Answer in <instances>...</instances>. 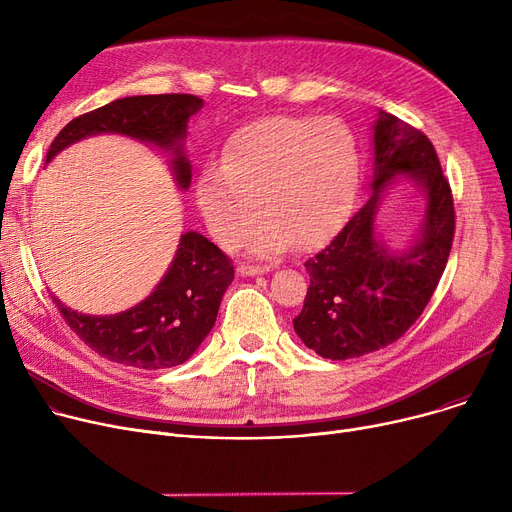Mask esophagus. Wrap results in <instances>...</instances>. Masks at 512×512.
I'll return each instance as SVG.
<instances>
[{
  "label": "esophagus",
  "mask_w": 512,
  "mask_h": 512,
  "mask_svg": "<svg viewBox=\"0 0 512 512\" xmlns=\"http://www.w3.org/2000/svg\"><path fill=\"white\" fill-rule=\"evenodd\" d=\"M236 272L240 276H257V274H267L270 272V267L267 265H251V263H240L236 267Z\"/></svg>",
  "instance_id": "obj_1"
}]
</instances>
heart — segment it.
<instances>
[{"instance_id": "1", "label": "heart", "mask_w": 512, "mask_h": 512, "mask_svg": "<svg viewBox=\"0 0 512 512\" xmlns=\"http://www.w3.org/2000/svg\"><path fill=\"white\" fill-rule=\"evenodd\" d=\"M359 186V149L342 120L274 116L240 128L220 164L197 180L203 218L224 245L247 234V247L267 255L294 240H326L351 209Z\"/></svg>"}]
</instances>
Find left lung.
<instances>
[{
	"mask_svg": "<svg viewBox=\"0 0 512 512\" xmlns=\"http://www.w3.org/2000/svg\"><path fill=\"white\" fill-rule=\"evenodd\" d=\"M411 175L426 199L407 254H390L374 234L381 195ZM371 195L326 249L305 261L309 288L294 332L319 357L344 361L396 342L427 307L454 238V203L438 153L425 134L388 112L373 124Z\"/></svg>",
	"mask_w": 512,
	"mask_h": 512,
	"instance_id": "8db88e82",
	"label": "left lung"
}]
</instances>
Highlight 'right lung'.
I'll return each instance as SVG.
<instances>
[{
  "instance_id": "1",
  "label": "right lung",
  "mask_w": 512,
  "mask_h": 512,
  "mask_svg": "<svg viewBox=\"0 0 512 512\" xmlns=\"http://www.w3.org/2000/svg\"><path fill=\"white\" fill-rule=\"evenodd\" d=\"M203 107L197 95H137L107 103L70 120L53 139L47 161L68 145L101 132L126 134L172 153L178 186L191 184L182 141L188 118ZM234 280L228 255L199 232H184L166 276L145 301L116 315H85L53 297L76 336L114 363L164 369L184 363L211 332L222 297Z\"/></svg>"
}]
</instances>
